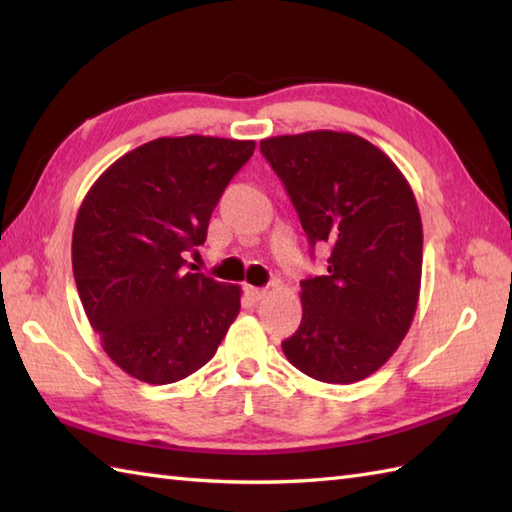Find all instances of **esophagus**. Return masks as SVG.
<instances>
[{
	"label": "esophagus",
	"instance_id": "esophagus-1",
	"mask_svg": "<svg viewBox=\"0 0 512 512\" xmlns=\"http://www.w3.org/2000/svg\"><path fill=\"white\" fill-rule=\"evenodd\" d=\"M246 295H248V299H253V301H262V299L268 295V290H266V288L246 286Z\"/></svg>",
	"mask_w": 512,
	"mask_h": 512
}]
</instances>
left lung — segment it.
Here are the masks:
<instances>
[{"instance_id":"8db88e82","label":"left lung","mask_w":512,"mask_h":512,"mask_svg":"<svg viewBox=\"0 0 512 512\" xmlns=\"http://www.w3.org/2000/svg\"><path fill=\"white\" fill-rule=\"evenodd\" d=\"M310 246L328 244V273L301 281L299 330L281 343L299 372L350 385L398 350L418 308L422 222L407 178L385 151L350 134L264 138Z\"/></svg>"}]
</instances>
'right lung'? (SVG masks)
Here are the masks:
<instances>
[{
    "label": "right lung",
    "instance_id": "add662e5",
    "mask_svg": "<svg viewBox=\"0 0 512 512\" xmlns=\"http://www.w3.org/2000/svg\"><path fill=\"white\" fill-rule=\"evenodd\" d=\"M255 140L156 138L96 180L76 213V290L105 354L143 383L198 372L239 314L242 288L187 273L226 184Z\"/></svg>",
    "mask_w": 512,
    "mask_h": 512
}]
</instances>
